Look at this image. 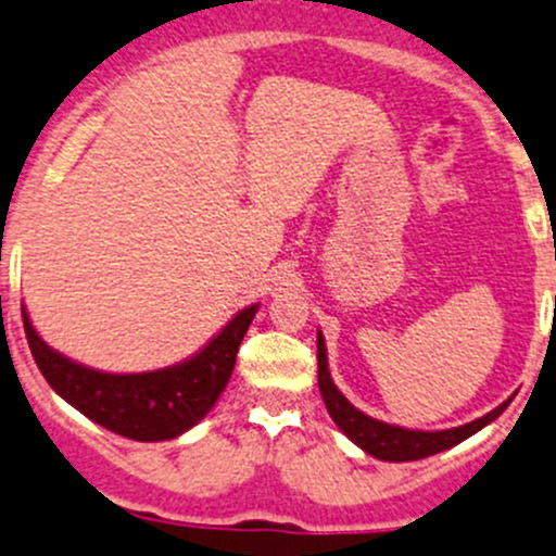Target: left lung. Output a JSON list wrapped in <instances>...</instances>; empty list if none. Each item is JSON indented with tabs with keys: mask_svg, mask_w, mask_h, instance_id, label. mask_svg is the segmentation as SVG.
Segmentation results:
<instances>
[{
	"mask_svg": "<svg viewBox=\"0 0 556 556\" xmlns=\"http://www.w3.org/2000/svg\"><path fill=\"white\" fill-rule=\"evenodd\" d=\"M316 362H319V390L321 399H325V406L329 417L334 419V425L351 438L356 446H362L367 454L377 456V459L386 462H414L425 459V456L438 454V451H446L456 443H462L465 438L475 435L478 430H483L488 422L498 417L504 412L506 404L493 408L485 417L475 419V422L451 427V430H438V432H422V430H406V427L386 425L380 419H371L364 412H358L356 406L348 404V399L334 388L332 377H329L327 369V348L325 338H316Z\"/></svg>",
	"mask_w": 556,
	"mask_h": 556,
	"instance_id": "8db88e82",
	"label": "left lung"
}]
</instances>
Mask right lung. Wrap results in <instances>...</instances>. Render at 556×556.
Listing matches in <instances>:
<instances>
[{
    "mask_svg": "<svg viewBox=\"0 0 556 556\" xmlns=\"http://www.w3.org/2000/svg\"><path fill=\"white\" fill-rule=\"evenodd\" d=\"M255 311L258 306L240 311L189 362L142 375H108L60 356L36 334L26 311L23 327L45 380L91 422L131 441H168L198 425L224 393Z\"/></svg>",
    "mask_w": 556,
    "mask_h": 556,
    "instance_id": "obj_1",
    "label": "right lung"
}]
</instances>
